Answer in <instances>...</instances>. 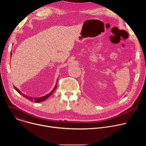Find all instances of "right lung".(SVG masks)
Listing matches in <instances>:
<instances>
[{
  "label": "right lung",
  "instance_id": "add662e5",
  "mask_svg": "<svg viewBox=\"0 0 146 146\" xmlns=\"http://www.w3.org/2000/svg\"><path fill=\"white\" fill-rule=\"evenodd\" d=\"M11 55H12V53L11 52ZM14 89H15L19 94H21L22 96H23L24 98L28 99V100H31V101H32V102H36V103H38V102H42V101L44 100L45 99H46L47 98H48L49 96H50L51 95V94L54 92V91H55V90L57 88V82H56V85H55L54 88L53 89V90H52L50 93H49L48 94H47V95H45V96H44L40 97V98H33V97H31V96H28V95H25V94H24L21 92V91H20L18 88H17L15 87L14 86Z\"/></svg>",
  "mask_w": 146,
  "mask_h": 146
}]
</instances>
